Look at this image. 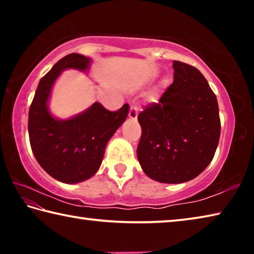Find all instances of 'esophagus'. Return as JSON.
Instances as JSON below:
<instances>
[{
  "label": "esophagus",
  "mask_w": 254,
  "mask_h": 254,
  "mask_svg": "<svg viewBox=\"0 0 254 254\" xmlns=\"http://www.w3.org/2000/svg\"><path fill=\"white\" fill-rule=\"evenodd\" d=\"M128 118L132 120H136L137 118V109L134 105H131L130 111H128Z\"/></svg>",
  "instance_id": "1"
}]
</instances>
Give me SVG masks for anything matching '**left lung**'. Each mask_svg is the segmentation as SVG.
Listing matches in <instances>:
<instances>
[{"mask_svg":"<svg viewBox=\"0 0 254 254\" xmlns=\"http://www.w3.org/2000/svg\"><path fill=\"white\" fill-rule=\"evenodd\" d=\"M174 83L158 103L137 115L142 134L136 154L144 174L165 184L197 177L216 151L221 134L218 104L203 74L174 60Z\"/></svg>","mask_w":254,"mask_h":254,"instance_id":"left-lung-1","label":"left lung"}]
</instances>
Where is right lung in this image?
<instances>
[{
	"mask_svg": "<svg viewBox=\"0 0 254 254\" xmlns=\"http://www.w3.org/2000/svg\"><path fill=\"white\" fill-rule=\"evenodd\" d=\"M91 59L70 54L42 77L29 110V139L37 161L51 177L65 184L84 182L100 168L111 136L126 121L128 105L111 112L96 102L76 117L57 120L50 114L51 87L63 70H86Z\"/></svg>",
	"mask_w": 254,
	"mask_h": 254,
	"instance_id": "right-lung-1",
	"label": "right lung"
}]
</instances>
